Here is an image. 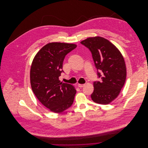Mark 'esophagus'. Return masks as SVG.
I'll use <instances>...</instances> for the list:
<instances>
[{"mask_svg":"<svg viewBox=\"0 0 148 148\" xmlns=\"http://www.w3.org/2000/svg\"><path fill=\"white\" fill-rule=\"evenodd\" d=\"M84 85L85 84H78V86H79V88H82V87H83Z\"/></svg>","mask_w":148,"mask_h":148,"instance_id":"esophagus-1","label":"esophagus"}]
</instances>
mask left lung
Returning a JSON list of instances; mask_svg holds the SVG:
<instances>
[{
	"instance_id": "left-lung-1",
	"label": "left lung",
	"mask_w": 148,
	"mask_h": 148,
	"mask_svg": "<svg viewBox=\"0 0 148 148\" xmlns=\"http://www.w3.org/2000/svg\"><path fill=\"white\" fill-rule=\"evenodd\" d=\"M92 53L100 82L93 83L92 100L100 104H108L119 95L125 84L127 69L124 58L112 42L104 38H89L81 42Z\"/></svg>"
}]
</instances>
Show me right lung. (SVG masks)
I'll return each instance as SVG.
<instances>
[{"instance_id":"obj_1","label":"right lung","mask_w":148,"mask_h":148,"mask_svg":"<svg viewBox=\"0 0 148 148\" xmlns=\"http://www.w3.org/2000/svg\"><path fill=\"white\" fill-rule=\"evenodd\" d=\"M74 44L50 42L35 56L30 71L33 92L42 105L55 113H61L72 105L76 90L71 84L59 80L64 72L65 56L76 48Z\"/></svg>"}]
</instances>
